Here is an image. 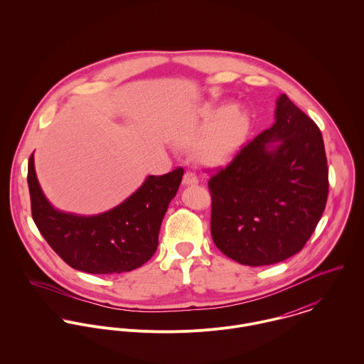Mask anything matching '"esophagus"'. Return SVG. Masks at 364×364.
<instances>
[{
  "instance_id": "obj_1",
  "label": "esophagus",
  "mask_w": 364,
  "mask_h": 364,
  "mask_svg": "<svg viewBox=\"0 0 364 364\" xmlns=\"http://www.w3.org/2000/svg\"><path fill=\"white\" fill-rule=\"evenodd\" d=\"M182 183H183L185 186H189V185H198V183H199V178L196 176V173H193V172L188 171V172H185V175H183Z\"/></svg>"
}]
</instances>
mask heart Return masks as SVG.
<instances>
[{
	"label": "heart",
	"instance_id": "heart-1",
	"mask_svg": "<svg viewBox=\"0 0 364 364\" xmlns=\"http://www.w3.org/2000/svg\"><path fill=\"white\" fill-rule=\"evenodd\" d=\"M251 114L245 107L221 104L210 107L182 133L185 146L196 147L208 166H224L241 151L250 132Z\"/></svg>",
	"mask_w": 364,
	"mask_h": 364
}]
</instances>
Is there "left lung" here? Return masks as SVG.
Instances as JSON below:
<instances>
[{
    "mask_svg": "<svg viewBox=\"0 0 364 364\" xmlns=\"http://www.w3.org/2000/svg\"><path fill=\"white\" fill-rule=\"evenodd\" d=\"M211 237L241 264L287 259L311 237L328 198V166L318 126L286 94L274 123L208 181Z\"/></svg>",
    "mask_w": 364,
    "mask_h": 364,
    "instance_id": "obj_1",
    "label": "left lung"
}]
</instances>
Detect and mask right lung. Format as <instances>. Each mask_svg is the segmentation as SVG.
Segmentation results:
<instances>
[{
	"label": "right lung",
	"mask_w": 364,
	"mask_h": 364,
	"mask_svg": "<svg viewBox=\"0 0 364 364\" xmlns=\"http://www.w3.org/2000/svg\"><path fill=\"white\" fill-rule=\"evenodd\" d=\"M182 176V168L149 175L120 205L100 214H77L49 202L32 154L28 165L32 217L54 252L71 267L94 274L130 272L156 254L162 218Z\"/></svg>",
	"instance_id": "1"
}]
</instances>
